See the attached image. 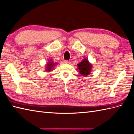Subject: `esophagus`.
<instances>
[{"instance_id": "esophagus-1", "label": "esophagus", "mask_w": 134, "mask_h": 134, "mask_svg": "<svg viewBox=\"0 0 134 134\" xmlns=\"http://www.w3.org/2000/svg\"><path fill=\"white\" fill-rule=\"evenodd\" d=\"M64 63L65 64H69L71 63V61H70V60H64Z\"/></svg>"}]
</instances>
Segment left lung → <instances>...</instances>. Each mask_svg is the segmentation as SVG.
<instances>
[{
  "label": "left lung",
  "instance_id": "8db88e82",
  "mask_svg": "<svg viewBox=\"0 0 134 134\" xmlns=\"http://www.w3.org/2000/svg\"><path fill=\"white\" fill-rule=\"evenodd\" d=\"M79 73L83 76H87L90 74L92 70V64L87 59H84L80 63L77 64Z\"/></svg>",
  "mask_w": 134,
  "mask_h": 134
}]
</instances>
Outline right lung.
Listing matches in <instances>:
<instances>
[{"label": "right lung", "instance_id": "obj_1", "mask_svg": "<svg viewBox=\"0 0 134 134\" xmlns=\"http://www.w3.org/2000/svg\"><path fill=\"white\" fill-rule=\"evenodd\" d=\"M57 63H54V62H53L51 60H49L48 62H47L46 64V71H48V72H49V71H51L52 68L54 67V66Z\"/></svg>", "mask_w": 134, "mask_h": 134}]
</instances>
